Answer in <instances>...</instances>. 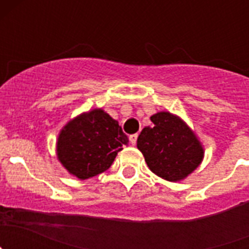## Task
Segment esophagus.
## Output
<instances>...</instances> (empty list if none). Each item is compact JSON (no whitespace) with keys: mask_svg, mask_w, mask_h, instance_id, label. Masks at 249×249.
Wrapping results in <instances>:
<instances>
[{"mask_svg":"<svg viewBox=\"0 0 249 249\" xmlns=\"http://www.w3.org/2000/svg\"><path fill=\"white\" fill-rule=\"evenodd\" d=\"M137 137H138L137 133H135V135H131V136H129V142H131L132 146H135V144L137 143Z\"/></svg>","mask_w":249,"mask_h":249,"instance_id":"1","label":"esophagus"}]
</instances>
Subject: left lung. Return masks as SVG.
Segmentation results:
<instances>
[{
  "label": "left lung",
  "instance_id": "obj_1",
  "mask_svg": "<svg viewBox=\"0 0 249 249\" xmlns=\"http://www.w3.org/2000/svg\"><path fill=\"white\" fill-rule=\"evenodd\" d=\"M153 126L144 127L137 138L147 166L158 177L179 182L191 175L204 157L201 141L190 126L168 111L151 116Z\"/></svg>",
  "mask_w": 249,
  "mask_h": 249
}]
</instances>
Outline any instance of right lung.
Wrapping results in <instances>:
<instances>
[{
  "instance_id": "1",
  "label": "right lung",
  "mask_w": 249,
  "mask_h": 249,
  "mask_svg": "<svg viewBox=\"0 0 249 249\" xmlns=\"http://www.w3.org/2000/svg\"><path fill=\"white\" fill-rule=\"evenodd\" d=\"M128 138L116 120L102 108L83 112L59 131L57 160L72 176L89 179L105 172Z\"/></svg>"
}]
</instances>
